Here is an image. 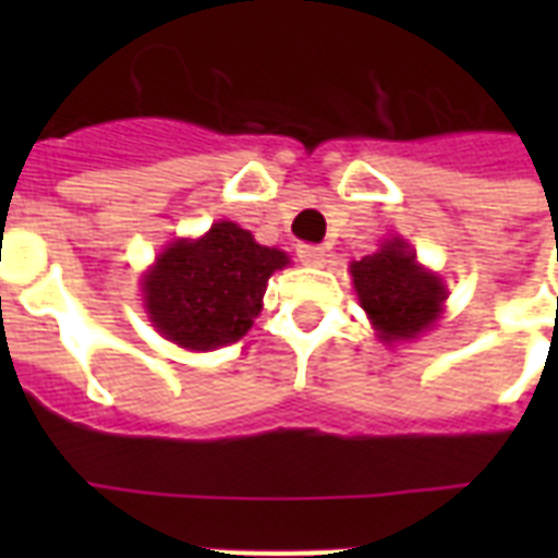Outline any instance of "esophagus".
<instances>
[{
  "label": "esophagus",
  "mask_w": 558,
  "mask_h": 558,
  "mask_svg": "<svg viewBox=\"0 0 558 558\" xmlns=\"http://www.w3.org/2000/svg\"><path fill=\"white\" fill-rule=\"evenodd\" d=\"M298 257H301V263H306V266H324V248L322 245L315 243H301L298 245Z\"/></svg>",
  "instance_id": "esophagus-1"
}]
</instances>
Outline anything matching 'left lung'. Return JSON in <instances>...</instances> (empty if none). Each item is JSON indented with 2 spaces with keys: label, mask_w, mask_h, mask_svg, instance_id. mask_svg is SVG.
<instances>
[{
  "label": "left lung",
  "mask_w": 558,
  "mask_h": 558,
  "mask_svg": "<svg viewBox=\"0 0 558 558\" xmlns=\"http://www.w3.org/2000/svg\"><path fill=\"white\" fill-rule=\"evenodd\" d=\"M359 301L379 330V339H414L428 330L446 292L434 275L416 266L414 254L402 240H390L376 254L350 266Z\"/></svg>",
  "instance_id": "8db88e82"
}]
</instances>
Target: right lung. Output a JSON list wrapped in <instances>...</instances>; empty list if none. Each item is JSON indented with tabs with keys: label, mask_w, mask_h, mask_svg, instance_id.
Returning <instances> with one entry per match:
<instances>
[{
	"label": "right lung",
	"mask_w": 558,
	"mask_h": 558,
	"mask_svg": "<svg viewBox=\"0 0 558 558\" xmlns=\"http://www.w3.org/2000/svg\"><path fill=\"white\" fill-rule=\"evenodd\" d=\"M287 263V254L257 245L234 222H217L202 240H179L156 260L144 280L153 324L191 350L240 341L260 313L271 271Z\"/></svg>",
	"instance_id": "obj_1"
}]
</instances>
